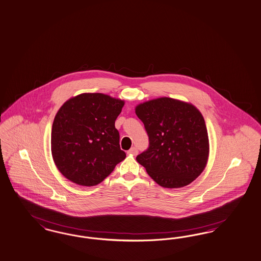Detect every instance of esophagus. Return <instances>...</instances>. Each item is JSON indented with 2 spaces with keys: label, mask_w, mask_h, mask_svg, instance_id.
I'll list each match as a JSON object with an SVG mask.
<instances>
[{
  "label": "esophagus",
  "mask_w": 261,
  "mask_h": 261,
  "mask_svg": "<svg viewBox=\"0 0 261 261\" xmlns=\"http://www.w3.org/2000/svg\"><path fill=\"white\" fill-rule=\"evenodd\" d=\"M138 152H139V151H138V148L135 147V146H134V147H132V148H130V150L128 151L129 154H131V155H134V156H136V155L138 154Z\"/></svg>",
  "instance_id": "1"
}]
</instances>
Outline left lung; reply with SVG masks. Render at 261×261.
<instances>
[{"mask_svg":"<svg viewBox=\"0 0 261 261\" xmlns=\"http://www.w3.org/2000/svg\"><path fill=\"white\" fill-rule=\"evenodd\" d=\"M149 145L136 158L164 188L189 185L206 166L209 141L204 118L194 105L169 97L136 107Z\"/></svg>","mask_w":261,"mask_h":261,"instance_id":"1","label":"left lung"}]
</instances>
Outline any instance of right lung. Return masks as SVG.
<instances>
[{"instance_id":"obj_1","label":"right lung","mask_w":261,"mask_h":261,"mask_svg":"<svg viewBox=\"0 0 261 261\" xmlns=\"http://www.w3.org/2000/svg\"><path fill=\"white\" fill-rule=\"evenodd\" d=\"M124 101L103 93H82L58 111L51 133L55 164L64 177L95 186L125 159L115 121Z\"/></svg>"}]
</instances>
